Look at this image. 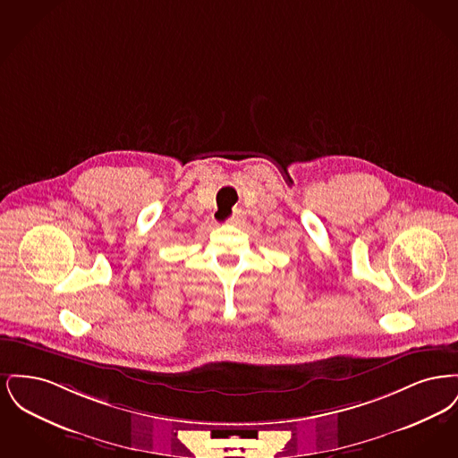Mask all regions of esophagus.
<instances>
[{"label":"esophagus","instance_id":"obj_1","mask_svg":"<svg viewBox=\"0 0 458 458\" xmlns=\"http://www.w3.org/2000/svg\"><path fill=\"white\" fill-rule=\"evenodd\" d=\"M240 221H242V215L240 213H235V215H232L230 219H228V223H232V225H239Z\"/></svg>","mask_w":458,"mask_h":458}]
</instances>
